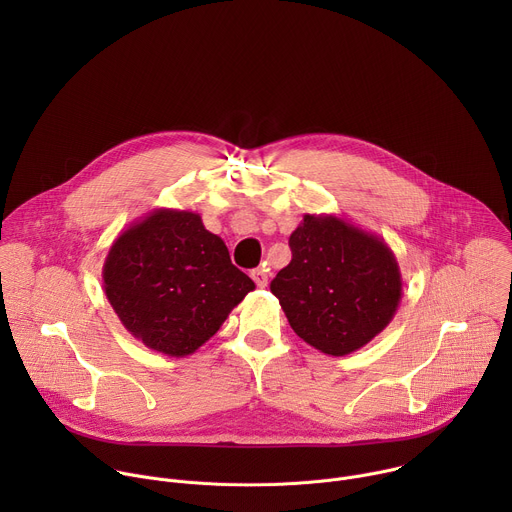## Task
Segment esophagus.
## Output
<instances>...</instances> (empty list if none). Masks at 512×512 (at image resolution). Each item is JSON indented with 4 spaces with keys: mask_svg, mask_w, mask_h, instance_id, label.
<instances>
[{
    "mask_svg": "<svg viewBox=\"0 0 512 512\" xmlns=\"http://www.w3.org/2000/svg\"><path fill=\"white\" fill-rule=\"evenodd\" d=\"M251 277H253V281L257 283V287H267V283H269V275H267V269H265V267L253 269V271H251Z\"/></svg>",
    "mask_w": 512,
    "mask_h": 512,
    "instance_id": "34e87169",
    "label": "esophagus"
}]
</instances>
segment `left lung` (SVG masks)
<instances>
[{
	"mask_svg": "<svg viewBox=\"0 0 512 512\" xmlns=\"http://www.w3.org/2000/svg\"><path fill=\"white\" fill-rule=\"evenodd\" d=\"M289 247L291 261L271 281V294L304 342L344 356L391 324L403 279L385 239L336 214H304Z\"/></svg>",
	"mask_w": 512,
	"mask_h": 512,
	"instance_id": "obj_1",
	"label": "left lung"
}]
</instances>
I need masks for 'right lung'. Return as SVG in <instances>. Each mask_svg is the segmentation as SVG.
<instances>
[{
  "mask_svg": "<svg viewBox=\"0 0 512 512\" xmlns=\"http://www.w3.org/2000/svg\"><path fill=\"white\" fill-rule=\"evenodd\" d=\"M103 289L133 338L180 358L210 340L255 283L198 212L154 208L113 241Z\"/></svg>",
  "mask_w": 512,
  "mask_h": 512,
  "instance_id": "right-lung-1",
  "label": "right lung"
}]
</instances>
